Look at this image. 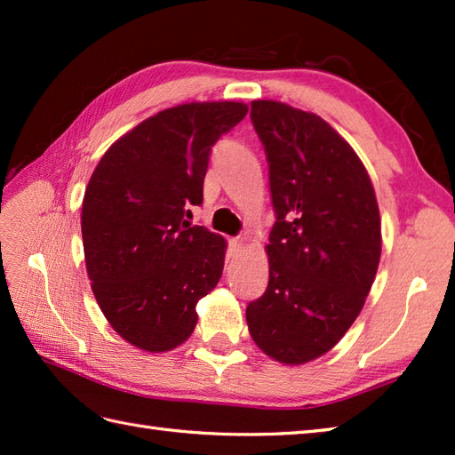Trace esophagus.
Listing matches in <instances>:
<instances>
[{"instance_id":"1","label":"esophagus","mask_w":455,"mask_h":455,"mask_svg":"<svg viewBox=\"0 0 455 455\" xmlns=\"http://www.w3.org/2000/svg\"><path fill=\"white\" fill-rule=\"evenodd\" d=\"M243 240L240 238H230L228 240V256H235V254H238L240 250H243Z\"/></svg>"}]
</instances>
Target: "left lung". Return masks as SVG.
<instances>
[{
  "mask_svg": "<svg viewBox=\"0 0 455 455\" xmlns=\"http://www.w3.org/2000/svg\"><path fill=\"white\" fill-rule=\"evenodd\" d=\"M250 117L275 225L269 282L246 323L259 350L299 365L332 350L360 315L381 258L379 207L362 160L318 115L258 100Z\"/></svg>",
  "mask_w": 455,
  "mask_h": 455,
  "instance_id": "1",
  "label": "left lung"
}]
</instances>
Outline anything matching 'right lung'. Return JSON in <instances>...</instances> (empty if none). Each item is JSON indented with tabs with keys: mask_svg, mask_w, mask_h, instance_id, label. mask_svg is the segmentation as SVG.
Wrapping results in <instances>:
<instances>
[{
	"mask_svg": "<svg viewBox=\"0 0 455 455\" xmlns=\"http://www.w3.org/2000/svg\"><path fill=\"white\" fill-rule=\"evenodd\" d=\"M238 101L183 103L111 144L82 203L85 269L123 340L152 354L191 336L196 305L215 289L225 238L188 220L203 203L211 148L243 121Z\"/></svg>",
	"mask_w": 455,
	"mask_h": 455,
	"instance_id": "add662e5",
	"label": "right lung"
}]
</instances>
